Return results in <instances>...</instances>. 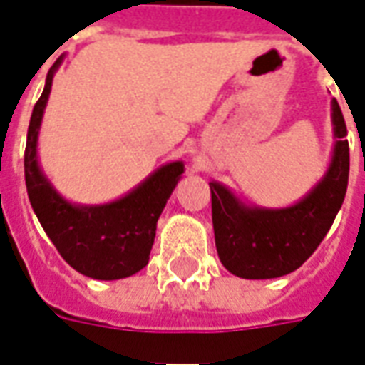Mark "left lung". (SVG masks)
I'll list each match as a JSON object with an SVG mask.
<instances>
[{
    "instance_id": "1",
    "label": "left lung",
    "mask_w": 365,
    "mask_h": 365,
    "mask_svg": "<svg viewBox=\"0 0 365 365\" xmlns=\"http://www.w3.org/2000/svg\"><path fill=\"white\" fill-rule=\"evenodd\" d=\"M334 152L327 174L299 203L283 209L245 205L222 183L211 182L215 245L222 266L245 279H272L291 274L317 250L342 207L350 150L346 123L332 101Z\"/></svg>"
}]
</instances>
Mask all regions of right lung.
<instances>
[{"mask_svg":"<svg viewBox=\"0 0 365 365\" xmlns=\"http://www.w3.org/2000/svg\"><path fill=\"white\" fill-rule=\"evenodd\" d=\"M60 58L48 70L35 103L25 148V183L33 211L60 256L93 279H120L148 264L156 222L183 174V162H170L138 187L105 205H74L54 190L38 166L36 140Z\"/></svg>","mask_w":365,"mask_h":365,"instance_id":"1","label":"right lung"}]
</instances>
